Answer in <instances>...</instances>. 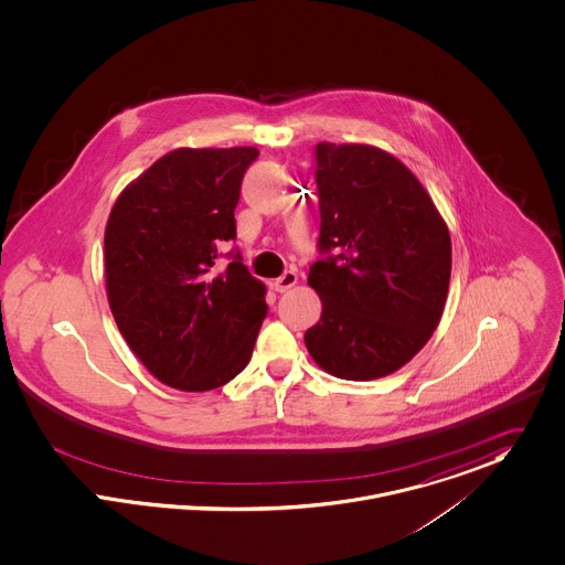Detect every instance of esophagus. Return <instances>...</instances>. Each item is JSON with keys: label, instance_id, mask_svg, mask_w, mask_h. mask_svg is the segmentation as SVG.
<instances>
[{"label": "esophagus", "instance_id": "34e87169", "mask_svg": "<svg viewBox=\"0 0 565 565\" xmlns=\"http://www.w3.org/2000/svg\"><path fill=\"white\" fill-rule=\"evenodd\" d=\"M297 281H299V275H297L295 270H286L281 277H277V279L273 281V288H275L277 292H288L290 288L297 286Z\"/></svg>", "mask_w": 565, "mask_h": 565}]
</instances>
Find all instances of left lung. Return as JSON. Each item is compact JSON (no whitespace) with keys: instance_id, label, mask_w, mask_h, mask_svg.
I'll return each mask as SVG.
<instances>
[{"instance_id":"left-lung-1","label":"left lung","mask_w":565,"mask_h":565,"mask_svg":"<svg viewBox=\"0 0 565 565\" xmlns=\"http://www.w3.org/2000/svg\"><path fill=\"white\" fill-rule=\"evenodd\" d=\"M320 252L308 284L322 301L306 331L329 375L371 381L403 369L434 335L450 281V234L431 194L392 153L318 142Z\"/></svg>"}]
</instances>
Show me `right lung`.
Returning <instances> with one entry per match:
<instances>
[{"label": "right lung", "instance_id": "obj_1", "mask_svg": "<svg viewBox=\"0 0 565 565\" xmlns=\"http://www.w3.org/2000/svg\"><path fill=\"white\" fill-rule=\"evenodd\" d=\"M255 147H180L117 196L104 236L106 295L142 366L169 387L207 392L245 371L266 286L241 255L218 266L236 238L234 210Z\"/></svg>", "mask_w": 565, "mask_h": 565}]
</instances>
